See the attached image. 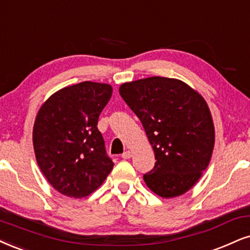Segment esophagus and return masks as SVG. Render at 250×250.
I'll use <instances>...</instances> for the list:
<instances>
[{
  "label": "esophagus",
  "instance_id": "34e87169",
  "mask_svg": "<svg viewBox=\"0 0 250 250\" xmlns=\"http://www.w3.org/2000/svg\"><path fill=\"white\" fill-rule=\"evenodd\" d=\"M132 156V153L130 152V150H126V152H124L122 154V158L124 159V160H127V159H130Z\"/></svg>",
  "mask_w": 250,
  "mask_h": 250
}]
</instances>
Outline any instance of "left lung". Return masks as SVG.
<instances>
[{
  "mask_svg": "<svg viewBox=\"0 0 250 250\" xmlns=\"http://www.w3.org/2000/svg\"><path fill=\"white\" fill-rule=\"evenodd\" d=\"M119 94L143 124L155 154L144 175L162 198L189 191L210 163L214 147L211 111L202 95L177 79L152 78L123 83Z\"/></svg>",
  "mask_w": 250,
  "mask_h": 250,
  "instance_id": "1",
  "label": "left lung"
}]
</instances>
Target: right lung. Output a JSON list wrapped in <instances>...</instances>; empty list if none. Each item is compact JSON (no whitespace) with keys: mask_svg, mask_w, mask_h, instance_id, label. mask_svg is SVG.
I'll return each mask as SVG.
<instances>
[{"mask_svg":"<svg viewBox=\"0 0 250 250\" xmlns=\"http://www.w3.org/2000/svg\"><path fill=\"white\" fill-rule=\"evenodd\" d=\"M111 95L110 84L84 81L54 92L37 113L32 133L37 163L48 183L64 196L90 195L112 170L97 128Z\"/></svg>","mask_w":250,"mask_h":250,"instance_id":"1","label":"right lung"}]
</instances>
